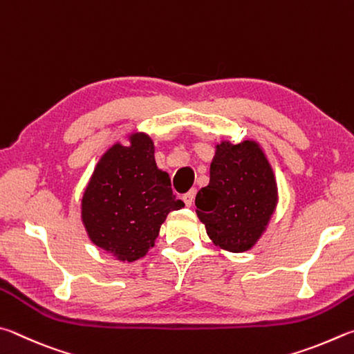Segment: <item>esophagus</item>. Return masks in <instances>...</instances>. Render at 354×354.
Wrapping results in <instances>:
<instances>
[{"label": "esophagus", "instance_id": "obj_1", "mask_svg": "<svg viewBox=\"0 0 354 354\" xmlns=\"http://www.w3.org/2000/svg\"><path fill=\"white\" fill-rule=\"evenodd\" d=\"M194 196H196V191L194 189H191V191H188L187 194H183V202H185V205L187 207H191L193 205V202H194Z\"/></svg>", "mask_w": 354, "mask_h": 354}]
</instances>
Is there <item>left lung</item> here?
Instances as JSON below:
<instances>
[{
    "label": "left lung",
    "mask_w": 354,
    "mask_h": 354,
    "mask_svg": "<svg viewBox=\"0 0 354 354\" xmlns=\"http://www.w3.org/2000/svg\"><path fill=\"white\" fill-rule=\"evenodd\" d=\"M278 202L274 171L257 141H221L209 183L196 196V213L214 245L250 250L266 232Z\"/></svg>",
    "instance_id": "left-lung-1"
}]
</instances>
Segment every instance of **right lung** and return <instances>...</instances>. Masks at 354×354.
<instances>
[{"mask_svg": "<svg viewBox=\"0 0 354 354\" xmlns=\"http://www.w3.org/2000/svg\"><path fill=\"white\" fill-rule=\"evenodd\" d=\"M129 142H115L97 161L84 191L82 222L93 244L132 263L153 247L166 216L185 203L157 167L151 136L130 133Z\"/></svg>", "mask_w": 354, "mask_h": 354, "instance_id": "right-lung-1", "label": "right lung"}]
</instances>
